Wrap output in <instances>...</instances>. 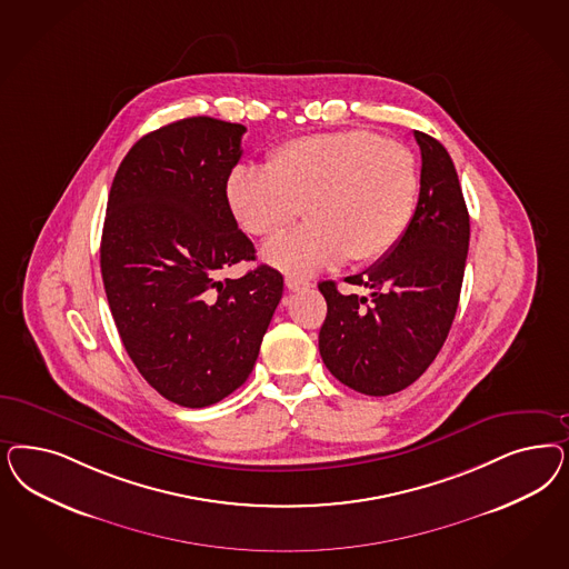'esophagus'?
Segmentation results:
<instances>
[{
	"mask_svg": "<svg viewBox=\"0 0 569 569\" xmlns=\"http://www.w3.org/2000/svg\"><path fill=\"white\" fill-rule=\"evenodd\" d=\"M284 284H287V289H289V291H306V289H310V287H312V282H310V280L299 278V276H287V278H284Z\"/></svg>",
	"mask_w": 569,
	"mask_h": 569,
	"instance_id": "esophagus-1",
	"label": "esophagus"
}]
</instances>
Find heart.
Listing matches in <instances>:
<instances>
[{"instance_id": "1", "label": "heart", "mask_w": 569, "mask_h": 569, "mask_svg": "<svg viewBox=\"0 0 569 569\" xmlns=\"http://www.w3.org/2000/svg\"><path fill=\"white\" fill-rule=\"evenodd\" d=\"M226 201L257 239L278 237L303 209L310 221L270 242L263 257L278 270L312 274L391 253L415 218L419 173L408 148L367 129L312 133L272 148L266 169L234 167Z\"/></svg>"}]
</instances>
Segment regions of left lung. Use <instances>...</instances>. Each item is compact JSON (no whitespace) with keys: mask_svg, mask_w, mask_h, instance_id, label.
Instances as JSON below:
<instances>
[{"mask_svg":"<svg viewBox=\"0 0 569 569\" xmlns=\"http://www.w3.org/2000/svg\"><path fill=\"white\" fill-rule=\"evenodd\" d=\"M421 192L398 247L346 282L368 297L343 295L332 280L318 284L327 318L318 348L343 386L389 396L412 386L440 353L459 308L469 251V211L448 150L422 131Z\"/></svg>","mask_w":569,"mask_h":569,"instance_id":"obj_1","label":"left lung"}]
</instances>
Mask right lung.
I'll return each instance as SVG.
<instances>
[{"instance_id": "right-lung-1", "label": "right lung", "mask_w": 569, "mask_h": 569, "mask_svg": "<svg viewBox=\"0 0 569 569\" xmlns=\"http://www.w3.org/2000/svg\"><path fill=\"white\" fill-rule=\"evenodd\" d=\"M240 123L188 117L140 138L110 186L100 268L110 313L131 362L169 402L204 408L239 389L282 297L253 261L226 178L239 163Z\"/></svg>"}]
</instances>
